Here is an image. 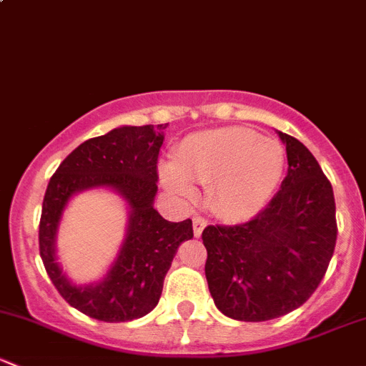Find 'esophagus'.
<instances>
[{
  "instance_id": "1",
  "label": "esophagus",
  "mask_w": 366,
  "mask_h": 366,
  "mask_svg": "<svg viewBox=\"0 0 366 366\" xmlns=\"http://www.w3.org/2000/svg\"><path fill=\"white\" fill-rule=\"evenodd\" d=\"M207 227V221L204 217H194L193 219V232H194V237H200L204 228Z\"/></svg>"
}]
</instances>
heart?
I'll return each mask as SVG.
<instances>
[{"label":"heart","mask_w":366,"mask_h":366,"mask_svg":"<svg viewBox=\"0 0 366 366\" xmlns=\"http://www.w3.org/2000/svg\"><path fill=\"white\" fill-rule=\"evenodd\" d=\"M285 149L244 127H223L186 136L175 161L159 166L162 186L180 204H193L200 184H212L209 204L227 217L260 212L278 191L285 173Z\"/></svg>","instance_id":"1"}]
</instances>
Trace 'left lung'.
I'll use <instances>...</instances> for the list:
<instances>
[{"label":"left lung","mask_w":366,"mask_h":366,"mask_svg":"<svg viewBox=\"0 0 366 366\" xmlns=\"http://www.w3.org/2000/svg\"><path fill=\"white\" fill-rule=\"evenodd\" d=\"M276 132L289 172L271 204L248 223L216 224L202 234L214 305L244 322L278 319L308 301L337 244L330 180L299 139Z\"/></svg>","instance_id":"obj_1"}]
</instances>
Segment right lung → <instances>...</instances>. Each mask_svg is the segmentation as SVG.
Wrapping results in <instances>:
<instances>
[{"instance_id": "add662e5", "label": "right lung", "mask_w": 366, "mask_h": 366, "mask_svg": "<svg viewBox=\"0 0 366 366\" xmlns=\"http://www.w3.org/2000/svg\"><path fill=\"white\" fill-rule=\"evenodd\" d=\"M168 124L122 125L86 139L65 157L47 184L39 227L44 267L61 297L92 319L127 322L152 312L177 249L193 237L191 219L173 223L154 209L157 156ZM109 189L128 205L126 235L107 274L77 286L56 257V237L68 202L77 192Z\"/></svg>"}]
</instances>
